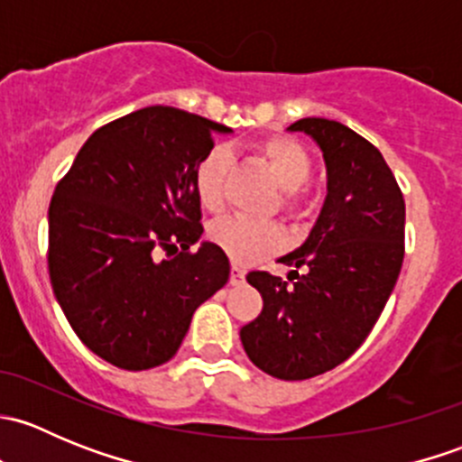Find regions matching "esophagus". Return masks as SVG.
Returning a JSON list of instances; mask_svg holds the SVG:
<instances>
[{"label":"esophagus","mask_w":462,"mask_h":462,"mask_svg":"<svg viewBox=\"0 0 462 462\" xmlns=\"http://www.w3.org/2000/svg\"><path fill=\"white\" fill-rule=\"evenodd\" d=\"M244 282H245L244 270L236 268V265H232V270H230V283H232V286H241Z\"/></svg>","instance_id":"esophagus-1"}]
</instances>
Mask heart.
<instances>
[{
	"label": "heart",
	"mask_w": 462,
	"mask_h": 462,
	"mask_svg": "<svg viewBox=\"0 0 462 462\" xmlns=\"http://www.w3.org/2000/svg\"><path fill=\"white\" fill-rule=\"evenodd\" d=\"M259 153L277 183L282 185V208L291 217L306 214L304 185L313 174V161L301 143L288 136H270L259 144ZM232 167V153L227 147H214L203 156L194 171V189L199 201L209 212H218L226 203V180ZM209 239L235 263L250 265L279 253L286 244L282 226L277 223L248 221L244 217H226L212 223Z\"/></svg>",
	"instance_id": "heart-1"
}]
</instances>
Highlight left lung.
<instances>
[{
	"mask_svg": "<svg viewBox=\"0 0 462 462\" xmlns=\"http://www.w3.org/2000/svg\"><path fill=\"white\" fill-rule=\"evenodd\" d=\"M288 129L319 144L328 194L309 239L279 259L288 282L248 274L263 309L241 344L268 375L309 380L348 360L384 310L404 259V199L377 147L346 125L301 118Z\"/></svg>",
	"mask_w": 462,
	"mask_h": 462,
	"instance_id": "8db88e82",
	"label": "left lung"
}]
</instances>
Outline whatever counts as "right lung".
<instances>
[{
    "label": "right lung",
    "mask_w": 462,
    "mask_h": 462,
    "mask_svg": "<svg viewBox=\"0 0 462 462\" xmlns=\"http://www.w3.org/2000/svg\"><path fill=\"white\" fill-rule=\"evenodd\" d=\"M174 106H147L88 136L49 205L55 300L87 348L125 371L171 360L194 310L230 277L203 235L194 171L230 134Z\"/></svg>",
    "instance_id": "obj_1"
}]
</instances>
